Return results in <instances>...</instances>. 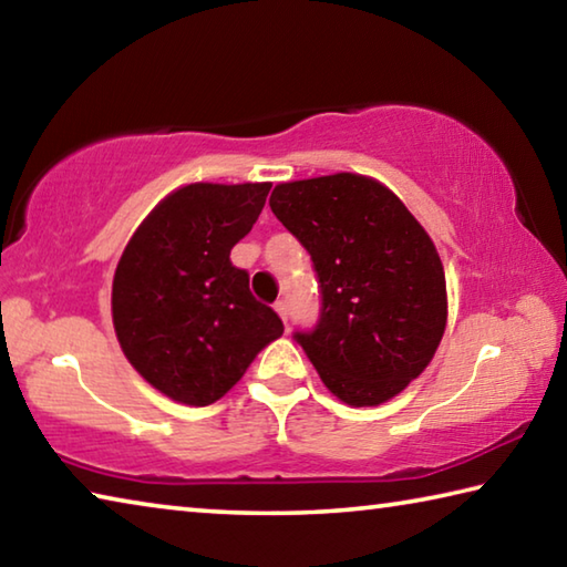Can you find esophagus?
Segmentation results:
<instances>
[{
  "mask_svg": "<svg viewBox=\"0 0 567 567\" xmlns=\"http://www.w3.org/2000/svg\"><path fill=\"white\" fill-rule=\"evenodd\" d=\"M275 310H277V315H280V318H282V322H287V315H290V310H287V302H285V300H277V302H275Z\"/></svg>",
  "mask_w": 567,
  "mask_h": 567,
  "instance_id": "34e87169",
  "label": "esophagus"
}]
</instances>
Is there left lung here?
Segmentation results:
<instances>
[{"label":"left lung","mask_w":567,"mask_h":567,"mask_svg":"<svg viewBox=\"0 0 567 567\" xmlns=\"http://www.w3.org/2000/svg\"><path fill=\"white\" fill-rule=\"evenodd\" d=\"M270 207L310 252L320 287L318 324L292 338L348 405L395 398L445 332V272L433 239L388 187L350 172L277 185Z\"/></svg>","instance_id":"obj_1"}]
</instances>
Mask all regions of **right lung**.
I'll use <instances>...</instances> for the list:
<instances>
[{
	"label": "right lung",
	"instance_id": "obj_1",
	"mask_svg": "<svg viewBox=\"0 0 567 567\" xmlns=\"http://www.w3.org/2000/svg\"><path fill=\"white\" fill-rule=\"evenodd\" d=\"M270 182L179 187L152 209L120 257L114 332L132 368L182 405H213L285 330L255 300L229 249L260 217Z\"/></svg>",
	"mask_w": 567,
	"mask_h": 567
}]
</instances>
